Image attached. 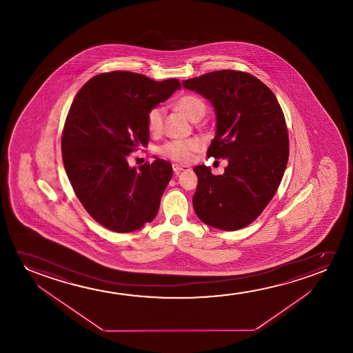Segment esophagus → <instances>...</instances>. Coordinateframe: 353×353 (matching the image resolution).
Instances as JSON below:
<instances>
[{
	"label": "esophagus",
	"mask_w": 353,
	"mask_h": 353,
	"mask_svg": "<svg viewBox=\"0 0 353 353\" xmlns=\"http://www.w3.org/2000/svg\"><path fill=\"white\" fill-rule=\"evenodd\" d=\"M172 170H174V174H179L181 171H187L189 168L188 166H184V165L172 164Z\"/></svg>",
	"instance_id": "obj_1"
}]
</instances>
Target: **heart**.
I'll use <instances>...</instances> for the list:
<instances>
[{"label":"heart","instance_id":"b5f03b06","mask_svg":"<svg viewBox=\"0 0 353 353\" xmlns=\"http://www.w3.org/2000/svg\"><path fill=\"white\" fill-rule=\"evenodd\" d=\"M177 107L192 121L201 119L206 112L205 102L195 95H184L181 97L177 101ZM163 119H164L163 107H153L147 112L145 124L150 134H159L163 129ZM201 147L203 143L198 139L171 140L160 145L158 148V154L177 163L187 164L193 160L194 154L201 150Z\"/></svg>","mask_w":353,"mask_h":353}]
</instances>
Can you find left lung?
I'll list each match as a JSON object with an SVG mask.
<instances>
[{
	"label": "left lung",
	"mask_w": 353,
	"mask_h": 353,
	"mask_svg": "<svg viewBox=\"0 0 353 353\" xmlns=\"http://www.w3.org/2000/svg\"><path fill=\"white\" fill-rule=\"evenodd\" d=\"M217 113L208 157L229 160L223 174L194 168L195 213L205 224L237 230L261 216L280 185L290 155L285 114L270 88L250 73L221 70L182 82Z\"/></svg>",
	"instance_id": "obj_1"
}]
</instances>
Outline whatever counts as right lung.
I'll list each match as a JSON object with an SVG mask.
<instances>
[{
    "label": "right lung",
    "mask_w": 353,
    "mask_h": 353,
    "mask_svg": "<svg viewBox=\"0 0 353 353\" xmlns=\"http://www.w3.org/2000/svg\"><path fill=\"white\" fill-rule=\"evenodd\" d=\"M179 88L174 78L157 82L113 71L89 79L74 97L61 136L63 166L78 200L102 227L134 232L157 216L171 164L157 159L137 170L128 157L148 145L147 112Z\"/></svg>",
    "instance_id": "right-lung-1"
}]
</instances>
